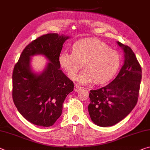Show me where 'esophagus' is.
I'll return each instance as SVG.
<instances>
[{
    "label": "esophagus",
    "mask_w": 150,
    "mask_h": 150,
    "mask_svg": "<svg viewBox=\"0 0 150 150\" xmlns=\"http://www.w3.org/2000/svg\"><path fill=\"white\" fill-rule=\"evenodd\" d=\"M81 89V87H79V85H75V87H74V91H75L77 92V91H80Z\"/></svg>",
    "instance_id": "1"
}]
</instances>
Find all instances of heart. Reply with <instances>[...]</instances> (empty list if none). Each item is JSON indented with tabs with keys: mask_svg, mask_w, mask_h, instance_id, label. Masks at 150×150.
Here are the masks:
<instances>
[{
	"mask_svg": "<svg viewBox=\"0 0 150 150\" xmlns=\"http://www.w3.org/2000/svg\"><path fill=\"white\" fill-rule=\"evenodd\" d=\"M59 63L71 79H76L83 65L84 71L78 77L81 83L93 81L95 85H103L117 74L122 57L118 51L109 48L103 41L87 37L73 45L72 54L65 52L61 53Z\"/></svg>",
	"mask_w": 150,
	"mask_h": 150,
	"instance_id": "1",
	"label": "heart"
}]
</instances>
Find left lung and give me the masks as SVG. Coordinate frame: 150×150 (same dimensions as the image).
Segmentation results:
<instances>
[{
  "mask_svg": "<svg viewBox=\"0 0 150 150\" xmlns=\"http://www.w3.org/2000/svg\"><path fill=\"white\" fill-rule=\"evenodd\" d=\"M125 53L124 64L112 82L89 93L88 110L91 120L101 127L112 126L123 120L136 105L142 67L129 46L117 42Z\"/></svg>",
  "mask_w": 150,
  "mask_h": 150,
  "instance_id": "left-lung-1",
  "label": "left lung"
}]
</instances>
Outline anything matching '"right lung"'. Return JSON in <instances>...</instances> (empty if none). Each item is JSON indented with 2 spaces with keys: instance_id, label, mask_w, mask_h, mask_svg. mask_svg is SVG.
<instances>
[{
  "instance_id": "obj_1",
  "label": "right lung",
  "mask_w": 150,
  "mask_h": 150,
  "mask_svg": "<svg viewBox=\"0 0 150 150\" xmlns=\"http://www.w3.org/2000/svg\"><path fill=\"white\" fill-rule=\"evenodd\" d=\"M69 37L49 33L30 42L21 53L13 72L12 96L24 117L33 124L49 127L60 117L67 96L74 84L60 69L59 57ZM44 54L48 64L41 74L35 75L30 67V57Z\"/></svg>"
}]
</instances>
